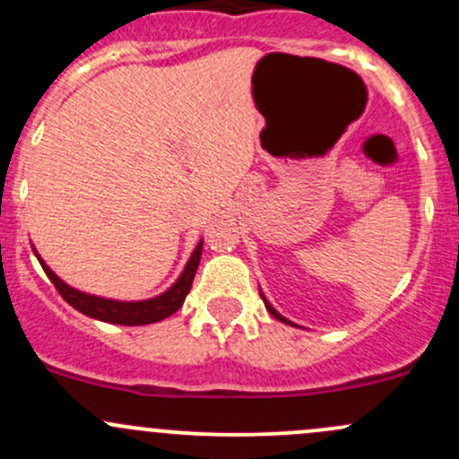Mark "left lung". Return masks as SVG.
<instances>
[{
  "label": "left lung",
  "instance_id": "left-lung-1",
  "mask_svg": "<svg viewBox=\"0 0 459 459\" xmlns=\"http://www.w3.org/2000/svg\"><path fill=\"white\" fill-rule=\"evenodd\" d=\"M262 299H264V304H266V308H268V311H271V316H273V317H277V319H280V322H284V324H290V322H289V319H286V317H281V316H280V313H277V311H275V308H273V307H271V304H268V302H266V298H264V295H262Z\"/></svg>",
  "mask_w": 459,
  "mask_h": 459
}]
</instances>
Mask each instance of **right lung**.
Wrapping results in <instances>:
<instances>
[{
    "instance_id": "right-lung-1",
    "label": "right lung",
    "mask_w": 459,
    "mask_h": 459,
    "mask_svg": "<svg viewBox=\"0 0 459 459\" xmlns=\"http://www.w3.org/2000/svg\"><path fill=\"white\" fill-rule=\"evenodd\" d=\"M200 257H202V242L197 244V248L193 251L191 259H188L186 268L179 275V280L170 286L166 293L157 295L152 299H143V302H115V299H104V298H95V295H86L82 290L71 289L68 284H64L44 262L39 264L41 268L46 271L48 280L53 281L57 293L71 304L75 311L84 313L88 317L101 319V322L108 324H122V326H142V324H152L160 322V319L173 316L178 308H182L184 299H186L188 290H191L193 277H195L197 266H200Z\"/></svg>"
}]
</instances>
